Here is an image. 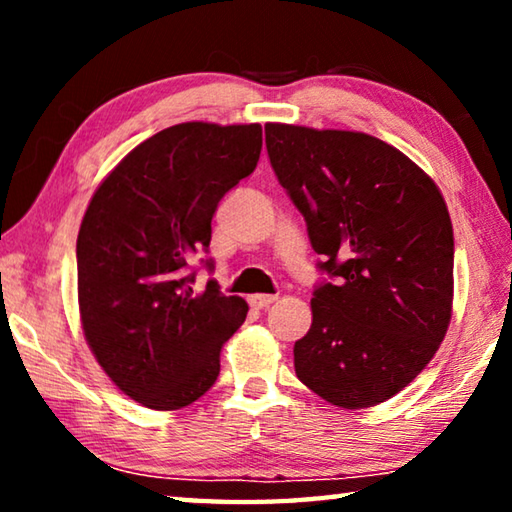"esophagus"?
Segmentation results:
<instances>
[{
	"label": "esophagus",
	"instance_id": "1",
	"mask_svg": "<svg viewBox=\"0 0 512 512\" xmlns=\"http://www.w3.org/2000/svg\"><path fill=\"white\" fill-rule=\"evenodd\" d=\"M275 300H277L275 296H264V293H255V296H248L250 307H255V309H266V307H271Z\"/></svg>",
	"mask_w": 512,
	"mask_h": 512
}]
</instances>
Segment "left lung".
<instances>
[{
  "label": "left lung",
  "instance_id": "8db88e82",
  "mask_svg": "<svg viewBox=\"0 0 512 512\" xmlns=\"http://www.w3.org/2000/svg\"><path fill=\"white\" fill-rule=\"evenodd\" d=\"M280 185L307 221L320 282L298 379L341 409L391 400L443 343L454 298L445 198L395 146L354 131L266 124Z\"/></svg>",
  "mask_w": 512,
  "mask_h": 512
}]
</instances>
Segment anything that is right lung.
Returning a JSON list of instances; mask_svg holds the SVG:
<instances>
[{
  "instance_id": "add662e5",
  "label": "right lung",
  "mask_w": 512,
  "mask_h": 512,
  "mask_svg": "<svg viewBox=\"0 0 512 512\" xmlns=\"http://www.w3.org/2000/svg\"><path fill=\"white\" fill-rule=\"evenodd\" d=\"M262 126L187 121L126 155L85 210L76 266L83 334L131 400L176 411L214 386L223 343L248 305L219 284L194 291L221 198L255 171ZM205 266L212 271V259Z\"/></svg>"
}]
</instances>
